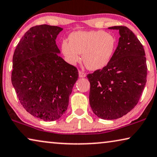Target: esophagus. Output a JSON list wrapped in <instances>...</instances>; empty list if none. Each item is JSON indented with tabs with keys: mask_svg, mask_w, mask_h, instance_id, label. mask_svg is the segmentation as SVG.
<instances>
[{
	"mask_svg": "<svg viewBox=\"0 0 157 157\" xmlns=\"http://www.w3.org/2000/svg\"><path fill=\"white\" fill-rule=\"evenodd\" d=\"M78 76H79V77H80V78H85V77L86 76V74L83 71H78Z\"/></svg>",
	"mask_w": 157,
	"mask_h": 157,
	"instance_id": "obj_1",
	"label": "esophagus"
}]
</instances>
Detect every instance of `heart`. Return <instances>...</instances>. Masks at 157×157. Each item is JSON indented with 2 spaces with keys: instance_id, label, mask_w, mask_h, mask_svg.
<instances>
[{
  "instance_id": "obj_1",
  "label": "heart",
  "mask_w": 157,
  "mask_h": 157,
  "mask_svg": "<svg viewBox=\"0 0 157 157\" xmlns=\"http://www.w3.org/2000/svg\"><path fill=\"white\" fill-rule=\"evenodd\" d=\"M116 47V39L103 31L74 32L69 41L62 42V51L66 59L72 65L81 60L90 70L105 67L112 59Z\"/></svg>"
}]
</instances>
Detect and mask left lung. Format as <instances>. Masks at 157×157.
Segmentation results:
<instances>
[{
  "label": "left lung",
  "instance_id": "left-lung-1",
  "mask_svg": "<svg viewBox=\"0 0 157 157\" xmlns=\"http://www.w3.org/2000/svg\"><path fill=\"white\" fill-rule=\"evenodd\" d=\"M108 29L119 30L117 48L110 62L87 78L90 84L89 103L95 115L115 120L139 102L147 82V67L142 44L130 29L124 26Z\"/></svg>",
  "mask_w": 157,
  "mask_h": 157
}]
</instances>
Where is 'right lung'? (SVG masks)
<instances>
[{
	"label": "right lung",
	"mask_w": 157,
	"mask_h": 157,
	"mask_svg": "<svg viewBox=\"0 0 157 157\" xmlns=\"http://www.w3.org/2000/svg\"><path fill=\"white\" fill-rule=\"evenodd\" d=\"M63 28L48 25L33 27L18 43L13 57L11 81L23 108L44 121L65 113L78 70L59 56L56 44Z\"/></svg>",
	"instance_id": "obj_1"
}]
</instances>
